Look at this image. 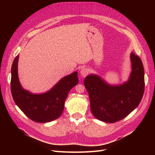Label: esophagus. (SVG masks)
<instances>
[{
  "label": "esophagus",
  "mask_w": 155,
  "mask_h": 155,
  "mask_svg": "<svg viewBox=\"0 0 155 155\" xmlns=\"http://www.w3.org/2000/svg\"><path fill=\"white\" fill-rule=\"evenodd\" d=\"M80 74H81V76L83 78L86 77L88 74V70L87 68H85L83 67V68H81V71H80Z\"/></svg>",
  "instance_id": "obj_1"
}]
</instances>
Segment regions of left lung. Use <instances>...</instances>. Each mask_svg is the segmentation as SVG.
<instances>
[{
	"label": "left lung",
	"instance_id": "obj_1",
	"mask_svg": "<svg viewBox=\"0 0 155 155\" xmlns=\"http://www.w3.org/2000/svg\"><path fill=\"white\" fill-rule=\"evenodd\" d=\"M131 72L128 80L118 85L108 83L104 79L91 74L84 80L95 118L106 123L124 119L140 104L144 92V69L142 60L130 54Z\"/></svg>",
	"mask_w": 155,
	"mask_h": 155
}]
</instances>
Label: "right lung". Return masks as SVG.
Listing matches in <instances>:
<instances>
[{
  "mask_svg": "<svg viewBox=\"0 0 155 155\" xmlns=\"http://www.w3.org/2000/svg\"><path fill=\"white\" fill-rule=\"evenodd\" d=\"M18 58L19 55L14 59L11 70V91L15 104L35 122L47 123L58 119L63 113L69 91L79 82L78 72L63 77L48 91L34 94L23 88L19 81Z\"/></svg>",
  "mask_w": 155,
  "mask_h": 155,
  "instance_id": "obj_1",
  "label": "right lung"
}]
</instances>
